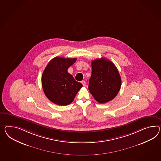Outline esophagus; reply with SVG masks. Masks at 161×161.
<instances>
[{
    "instance_id": "obj_1",
    "label": "esophagus",
    "mask_w": 161,
    "mask_h": 161,
    "mask_svg": "<svg viewBox=\"0 0 161 161\" xmlns=\"http://www.w3.org/2000/svg\"><path fill=\"white\" fill-rule=\"evenodd\" d=\"M81 83H82V84L83 85V86H86V82L85 81V80H82V82H81Z\"/></svg>"
}]
</instances>
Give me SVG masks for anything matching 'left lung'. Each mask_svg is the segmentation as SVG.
<instances>
[{
  "instance_id": "obj_1",
  "label": "left lung",
  "mask_w": 161,
  "mask_h": 161,
  "mask_svg": "<svg viewBox=\"0 0 161 161\" xmlns=\"http://www.w3.org/2000/svg\"><path fill=\"white\" fill-rule=\"evenodd\" d=\"M121 79L115 65L106 58L92 61V75L89 90L100 103H107L119 92Z\"/></svg>"
}]
</instances>
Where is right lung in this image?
<instances>
[{"instance_id": "add662e5", "label": "right lung", "mask_w": 161, "mask_h": 161, "mask_svg": "<svg viewBox=\"0 0 161 161\" xmlns=\"http://www.w3.org/2000/svg\"><path fill=\"white\" fill-rule=\"evenodd\" d=\"M76 61V58L57 57L46 66L42 75V87L47 97L53 103L59 106L69 104L83 86L68 72Z\"/></svg>"}]
</instances>
